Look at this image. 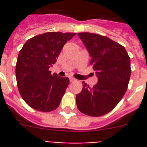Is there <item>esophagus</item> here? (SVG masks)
I'll return each mask as SVG.
<instances>
[{"mask_svg":"<svg viewBox=\"0 0 147 147\" xmlns=\"http://www.w3.org/2000/svg\"><path fill=\"white\" fill-rule=\"evenodd\" d=\"M69 79H70V82H75V81H76V78H72V77H71V78H69Z\"/></svg>","mask_w":147,"mask_h":147,"instance_id":"esophagus-1","label":"esophagus"}]
</instances>
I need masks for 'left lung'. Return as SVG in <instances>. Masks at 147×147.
Here are the masks:
<instances>
[{
	"label": "left lung",
	"mask_w": 147,
	"mask_h": 147,
	"mask_svg": "<svg viewBox=\"0 0 147 147\" xmlns=\"http://www.w3.org/2000/svg\"><path fill=\"white\" fill-rule=\"evenodd\" d=\"M96 71L98 82L89 87L82 82V91L76 95V105L82 113L100 117L114 109L128 87L131 69L130 59L125 48L105 36L78 33Z\"/></svg>",
	"instance_id": "1"
}]
</instances>
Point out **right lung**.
Segmentation results:
<instances>
[{
    "label": "right lung",
    "instance_id": "right-lung-1",
    "mask_svg": "<svg viewBox=\"0 0 147 147\" xmlns=\"http://www.w3.org/2000/svg\"><path fill=\"white\" fill-rule=\"evenodd\" d=\"M76 34L45 33L27 40L20 51L16 65L17 87L24 101L33 109L49 112L59 107L69 79L51 74L49 69Z\"/></svg>",
    "mask_w": 147,
    "mask_h": 147
}]
</instances>
